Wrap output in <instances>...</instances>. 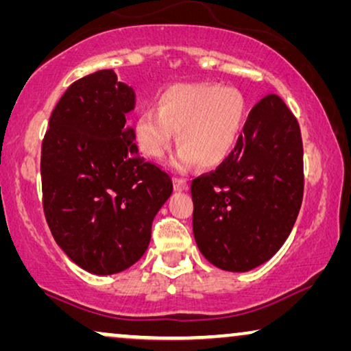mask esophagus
<instances>
[{
  "label": "esophagus",
  "mask_w": 351,
  "mask_h": 351,
  "mask_svg": "<svg viewBox=\"0 0 351 351\" xmlns=\"http://www.w3.org/2000/svg\"><path fill=\"white\" fill-rule=\"evenodd\" d=\"M174 189L177 191L189 190V182H186L185 179H182V177H174Z\"/></svg>",
  "instance_id": "obj_1"
}]
</instances>
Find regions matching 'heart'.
I'll return each mask as SVG.
<instances>
[{"label":"heart","instance_id":"b5f03b06","mask_svg":"<svg viewBox=\"0 0 351 351\" xmlns=\"http://www.w3.org/2000/svg\"><path fill=\"white\" fill-rule=\"evenodd\" d=\"M247 104L241 90L210 83H179L162 90L156 112L147 110L134 123L138 150L158 160L176 138L179 152L172 165L179 169L198 161L201 167H217L228 160L241 138Z\"/></svg>","mask_w":351,"mask_h":351}]
</instances>
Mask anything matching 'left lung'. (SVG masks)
I'll list each match as a JSON object with an SVG mask.
<instances>
[{"label": "left lung", "mask_w": 351, "mask_h": 351, "mask_svg": "<svg viewBox=\"0 0 351 351\" xmlns=\"http://www.w3.org/2000/svg\"><path fill=\"white\" fill-rule=\"evenodd\" d=\"M193 234L213 265L249 271L280 251L304 198L299 123L282 99L254 105L227 161L191 182Z\"/></svg>", "instance_id": "obj_1"}]
</instances>
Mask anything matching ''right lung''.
<instances>
[{
  "label": "right lung",
  "instance_id": "obj_1",
  "mask_svg": "<svg viewBox=\"0 0 351 351\" xmlns=\"http://www.w3.org/2000/svg\"><path fill=\"white\" fill-rule=\"evenodd\" d=\"M134 105L132 88L99 70L69 86L43 138L47 225L62 251L95 275L126 270L145 254L172 193L171 176L138 155L126 123Z\"/></svg>",
  "mask_w": 351,
  "mask_h": 351
}]
</instances>
